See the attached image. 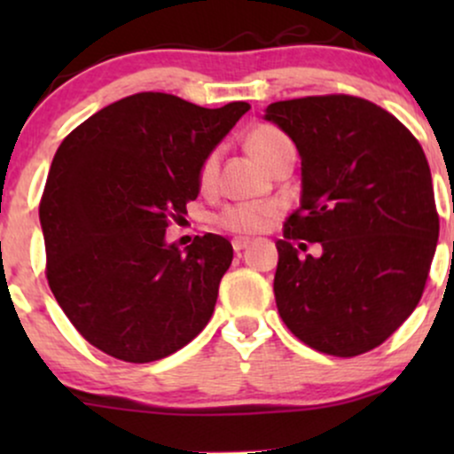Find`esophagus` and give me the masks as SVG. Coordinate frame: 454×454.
<instances>
[{"instance_id":"1","label":"esophagus","mask_w":454,"mask_h":454,"mask_svg":"<svg viewBox=\"0 0 454 454\" xmlns=\"http://www.w3.org/2000/svg\"><path fill=\"white\" fill-rule=\"evenodd\" d=\"M249 245V239H234L232 241V249L234 252H241V249H245Z\"/></svg>"}]
</instances>
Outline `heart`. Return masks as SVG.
Segmentation results:
<instances>
[{
	"mask_svg": "<svg viewBox=\"0 0 454 454\" xmlns=\"http://www.w3.org/2000/svg\"><path fill=\"white\" fill-rule=\"evenodd\" d=\"M290 138L284 132L273 126H258L252 129L247 137V149L249 153L256 158L260 164L267 166L275 160V155L281 149L288 147ZM217 173V153H209L198 166V187L202 192L211 190L213 181H215ZM278 215V207L275 205H232L220 211L215 215V226L222 231L234 232V234H254L262 231L267 223Z\"/></svg>",
	"mask_w": 454,
	"mask_h": 454,
	"instance_id": "obj_1",
	"label": "heart"
}]
</instances>
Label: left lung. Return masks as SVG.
Returning <instances> with one entry per match:
<instances>
[{
    "instance_id": "1",
    "label": "left lung",
    "mask_w": 454,
    "mask_h": 454,
    "mask_svg": "<svg viewBox=\"0 0 454 454\" xmlns=\"http://www.w3.org/2000/svg\"><path fill=\"white\" fill-rule=\"evenodd\" d=\"M267 121L301 155V207L284 223L275 303L317 352L358 356L384 343L423 296L440 217L420 143L395 114L356 96L273 102ZM296 240L320 242L317 259Z\"/></svg>"
}]
</instances>
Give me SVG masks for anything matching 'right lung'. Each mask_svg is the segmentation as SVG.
Here are the masks:
<instances>
[{"label":"right lung","mask_w":454,"mask_h":454,"mask_svg":"<svg viewBox=\"0 0 454 454\" xmlns=\"http://www.w3.org/2000/svg\"><path fill=\"white\" fill-rule=\"evenodd\" d=\"M247 111V102L202 108L143 91L104 106L59 145L40 200L46 279L98 350L160 361L211 320L232 245L205 234L181 252L166 228L187 215L198 166Z\"/></svg>","instance_id":"1"}]
</instances>
